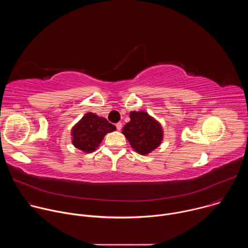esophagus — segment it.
I'll return each instance as SVG.
<instances>
[{
    "label": "esophagus",
    "instance_id": "esophagus-1",
    "mask_svg": "<svg viewBox=\"0 0 248 248\" xmlns=\"http://www.w3.org/2000/svg\"><path fill=\"white\" fill-rule=\"evenodd\" d=\"M116 127H117V129H118V130H121V129H122V127H123V124H122V123H118V124H116Z\"/></svg>",
    "mask_w": 248,
    "mask_h": 248
}]
</instances>
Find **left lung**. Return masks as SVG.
Masks as SVG:
<instances>
[{"mask_svg": "<svg viewBox=\"0 0 248 248\" xmlns=\"http://www.w3.org/2000/svg\"><path fill=\"white\" fill-rule=\"evenodd\" d=\"M129 118L122 132L134 151L147 155L160 146L164 133L159 122L143 111L130 112Z\"/></svg>", "mask_w": 248, "mask_h": 248, "instance_id": "obj_1", "label": "left lung"}]
</instances>
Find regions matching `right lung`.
I'll return each mask as SVG.
<instances>
[{"instance_id":"right-lung-1","label":"right lung","mask_w":248,"mask_h":248,"mask_svg":"<svg viewBox=\"0 0 248 248\" xmlns=\"http://www.w3.org/2000/svg\"><path fill=\"white\" fill-rule=\"evenodd\" d=\"M116 130L107 120L93 113L85 114L72 129V142L78 149L91 153L100 145L104 136Z\"/></svg>"}]
</instances>
